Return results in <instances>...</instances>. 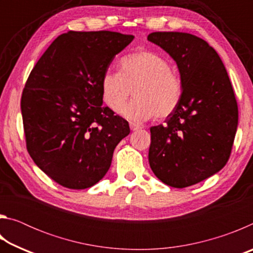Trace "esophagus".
I'll return each mask as SVG.
<instances>
[{
	"label": "esophagus",
	"instance_id": "esophagus-1",
	"mask_svg": "<svg viewBox=\"0 0 253 253\" xmlns=\"http://www.w3.org/2000/svg\"><path fill=\"white\" fill-rule=\"evenodd\" d=\"M129 127H130V129L131 130H138V129H140V128H142V126L139 125V124H136V123H132V122H130L129 123Z\"/></svg>",
	"mask_w": 253,
	"mask_h": 253
}]
</instances>
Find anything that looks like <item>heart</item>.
Listing matches in <instances>:
<instances>
[{
  "instance_id": "obj_1",
  "label": "heart",
  "mask_w": 253,
  "mask_h": 253,
  "mask_svg": "<svg viewBox=\"0 0 253 253\" xmlns=\"http://www.w3.org/2000/svg\"><path fill=\"white\" fill-rule=\"evenodd\" d=\"M105 104L117 113L131 95L135 99L123 114L134 121H147L154 116L165 119L181 105L183 84L169 60L153 51H138L123 57L119 72L107 70L100 81Z\"/></svg>"
}]
</instances>
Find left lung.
Returning a JSON list of instances; mask_svg holds the SVG:
<instances>
[{
    "label": "left lung",
    "mask_w": 253,
    "mask_h": 253,
    "mask_svg": "<svg viewBox=\"0 0 253 253\" xmlns=\"http://www.w3.org/2000/svg\"><path fill=\"white\" fill-rule=\"evenodd\" d=\"M147 40L173 58L183 84L177 110L151 127L149 165L166 185H194L221 170L230 157L238 127L232 84L219 54L201 38L153 32Z\"/></svg>",
    "instance_id": "obj_1"
}]
</instances>
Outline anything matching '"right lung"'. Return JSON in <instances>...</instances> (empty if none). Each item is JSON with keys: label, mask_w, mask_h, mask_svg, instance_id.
Segmentation results:
<instances>
[{"label": "right lung", "mask_w": 253, "mask_h": 253, "mask_svg": "<svg viewBox=\"0 0 253 253\" xmlns=\"http://www.w3.org/2000/svg\"><path fill=\"white\" fill-rule=\"evenodd\" d=\"M134 36L69 31L50 44L21 98L27 148L38 168L60 185L91 187L110 168L128 122L102 106L101 77Z\"/></svg>", "instance_id": "add662e5"}]
</instances>
